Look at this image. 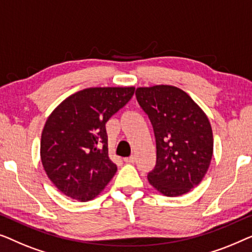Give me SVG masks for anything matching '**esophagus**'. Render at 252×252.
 <instances>
[{
    "instance_id": "esophagus-1",
    "label": "esophagus",
    "mask_w": 252,
    "mask_h": 252,
    "mask_svg": "<svg viewBox=\"0 0 252 252\" xmlns=\"http://www.w3.org/2000/svg\"><path fill=\"white\" fill-rule=\"evenodd\" d=\"M136 161V158H134V155H131L129 158H125V162L126 163H133Z\"/></svg>"
}]
</instances>
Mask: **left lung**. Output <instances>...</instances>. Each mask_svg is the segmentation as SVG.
<instances>
[{
	"mask_svg": "<svg viewBox=\"0 0 252 252\" xmlns=\"http://www.w3.org/2000/svg\"><path fill=\"white\" fill-rule=\"evenodd\" d=\"M157 141V164L148 182L165 196L189 193L203 179L214 153L208 116L185 91L172 86L137 88Z\"/></svg>",
	"mask_w": 252,
	"mask_h": 252,
	"instance_id": "obj_1",
	"label": "left lung"
}]
</instances>
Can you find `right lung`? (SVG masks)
<instances>
[{
  "label": "right lung",
  "mask_w": 252,
  "mask_h": 252,
  "mask_svg": "<svg viewBox=\"0 0 252 252\" xmlns=\"http://www.w3.org/2000/svg\"><path fill=\"white\" fill-rule=\"evenodd\" d=\"M133 87L88 88L60 102L45 122L41 161L66 196L87 202L100 194L118 166L108 158L106 122L133 95Z\"/></svg>",
  "instance_id": "right-lung-1"
}]
</instances>
